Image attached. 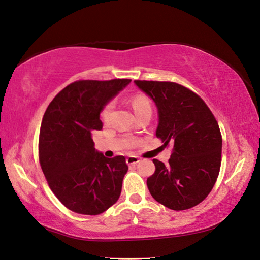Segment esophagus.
I'll return each instance as SVG.
<instances>
[{
  "label": "esophagus",
  "instance_id": "34e87169",
  "mask_svg": "<svg viewBox=\"0 0 260 260\" xmlns=\"http://www.w3.org/2000/svg\"><path fill=\"white\" fill-rule=\"evenodd\" d=\"M139 161H140L139 157L134 156V155H131V156H128V157H127V159H126L127 165H136Z\"/></svg>",
  "mask_w": 260,
  "mask_h": 260
}]
</instances>
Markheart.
<instances>
[{"mask_svg": "<svg viewBox=\"0 0 260 260\" xmlns=\"http://www.w3.org/2000/svg\"><path fill=\"white\" fill-rule=\"evenodd\" d=\"M132 105H133V108H134L136 113L141 109L151 108L150 100L144 94H136L133 98V100H132ZM113 107H114V103H113V101H109V103H107L104 106V108L101 109L100 118H101V120L104 121V123H107V121L109 120L111 110H113Z\"/></svg>", "mask_w": 260, "mask_h": 260, "instance_id": "1", "label": "heart"}]
</instances>
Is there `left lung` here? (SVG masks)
I'll return each instance as SVG.
<instances>
[{
    "label": "left lung",
    "mask_w": 260,
    "mask_h": 260,
    "mask_svg": "<svg viewBox=\"0 0 260 260\" xmlns=\"http://www.w3.org/2000/svg\"><path fill=\"white\" fill-rule=\"evenodd\" d=\"M159 111L156 137L172 145L169 164L153 159L146 185L152 197L170 210H188L214 187L222 160V135L214 115L194 91L170 81L135 80Z\"/></svg>",
    "instance_id": "obj_1"
}]
</instances>
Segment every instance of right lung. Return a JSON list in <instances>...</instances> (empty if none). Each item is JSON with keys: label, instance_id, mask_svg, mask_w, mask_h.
<instances>
[{"label": "right lung", "instance_id": "right-lung-1", "mask_svg": "<svg viewBox=\"0 0 260 260\" xmlns=\"http://www.w3.org/2000/svg\"><path fill=\"white\" fill-rule=\"evenodd\" d=\"M131 82L79 80L49 104L40 126L38 155L54 195L70 211L98 215L114 205L128 170L123 155L106 157L91 139L103 128L100 111Z\"/></svg>", "mask_w": 260, "mask_h": 260}]
</instances>
